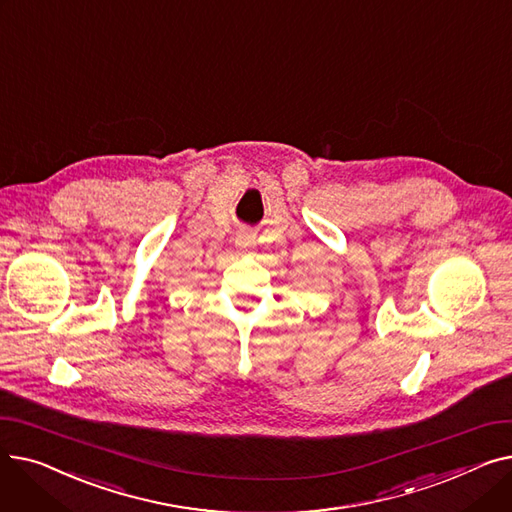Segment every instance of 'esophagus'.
<instances>
[{"instance_id": "1", "label": "esophagus", "mask_w": 512, "mask_h": 512, "mask_svg": "<svg viewBox=\"0 0 512 512\" xmlns=\"http://www.w3.org/2000/svg\"><path fill=\"white\" fill-rule=\"evenodd\" d=\"M236 247H238V251L247 253V251H251V249L255 247V238H253L249 232H242V234H238V238H236Z\"/></svg>"}]
</instances>
